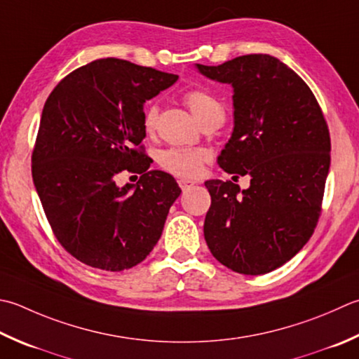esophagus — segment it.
Segmentation results:
<instances>
[{
    "label": "esophagus",
    "mask_w": 359,
    "mask_h": 359,
    "mask_svg": "<svg viewBox=\"0 0 359 359\" xmlns=\"http://www.w3.org/2000/svg\"><path fill=\"white\" fill-rule=\"evenodd\" d=\"M179 187L182 188V191H187V189H189L191 187H194V182H191V180H185V179H180V180H179Z\"/></svg>",
    "instance_id": "1"
}]
</instances>
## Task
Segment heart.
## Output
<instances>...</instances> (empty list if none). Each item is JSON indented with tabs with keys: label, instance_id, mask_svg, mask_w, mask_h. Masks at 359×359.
<instances>
[{
	"label": "heart",
	"instance_id": "obj_1",
	"mask_svg": "<svg viewBox=\"0 0 359 359\" xmlns=\"http://www.w3.org/2000/svg\"><path fill=\"white\" fill-rule=\"evenodd\" d=\"M184 102L188 105L191 114L202 124L208 119H224L226 110L221 101L205 88H189L184 93ZM158 105H147L143 115V128L147 135H154L157 129ZM210 160V152L205 149H189V147H172L160 156V166L165 171L179 177H198L202 172L205 161Z\"/></svg>",
	"mask_w": 359,
	"mask_h": 359
}]
</instances>
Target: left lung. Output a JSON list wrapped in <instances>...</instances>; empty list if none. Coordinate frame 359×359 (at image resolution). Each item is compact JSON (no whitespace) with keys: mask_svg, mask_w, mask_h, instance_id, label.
Wrapping results in <instances>:
<instances>
[{"mask_svg":"<svg viewBox=\"0 0 359 359\" xmlns=\"http://www.w3.org/2000/svg\"><path fill=\"white\" fill-rule=\"evenodd\" d=\"M198 69L233 87L235 128L217 163L250 175L243 189L208 180L203 236L217 262L244 276L280 268L310 240L330 170V132L305 81L269 54H248Z\"/></svg>","mask_w":359,"mask_h":359,"instance_id":"1","label":"left lung"}]
</instances>
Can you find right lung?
<instances>
[{
  "instance_id": "add662e5",
  "label": "right lung",
  "mask_w": 359,
  "mask_h": 359,
  "mask_svg": "<svg viewBox=\"0 0 359 359\" xmlns=\"http://www.w3.org/2000/svg\"><path fill=\"white\" fill-rule=\"evenodd\" d=\"M177 74L100 59L74 69L45 102L32 151V180L54 236L91 268L119 272L149 255L180 188L149 171L143 104ZM140 173L119 189V173Z\"/></svg>"
}]
</instances>
